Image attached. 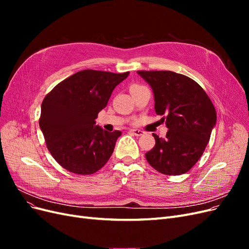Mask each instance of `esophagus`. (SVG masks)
<instances>
[{"label": "esophagus", "mask_w": 249, "mask_h": 249, "mask_svg": "<svg viewBox=\"0 0 249 249\" xmlns=\"http://www.w3.org/2000/svg\"><path fill=\"white\" fill-rule=\"evenodd\" d=\"M130 132L134 134L135 136H142V135H144V132L141 130H130Z\"/></svg>", "instance_id": "esophagus-1"}]
</instances>
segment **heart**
Segmentation results:
<instances>
[{
	"instance_id": "obj_1",
	"label": "heart",
	"mask_w": 249,
	"mask_h": 249,
	"mask_svg": "<svg viewBox=\"0 0 249 249\" xmlns=\"http://www.w3.org/2000/svg\"><path fill=\"white\" fill-rule=\"evenodd\" d=\"M135 86H138V85H133V86H132V87H135ZM132 87H131V88H132Z\"/></svg>"
}]
</instances>
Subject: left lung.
Listing matches in <instances>:
<instances>
[{
    "label": "left lung",
    "mask_w": 249,
    "mask_h": 249,
    "mask_svg": "<svg viewBox=\"0 0 249 249\" xmlns=\"http://www.w3.org/2000/svg\"><path fill=\"white\" fill-rule=\"evenodd\" d=\"M152 87L155 111L166 114L164 139L153 134L156 144L145 154L152 167L163 175L179 176L190 170L208 145L216 125V110L196 82L168 71H137Z\"/></svg>",
    "instance_id": "8db88e82"
}]
</instances>
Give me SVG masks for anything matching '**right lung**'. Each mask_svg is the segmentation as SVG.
<instances>
[{
  "label": "right lung",
  "instance_id": "right-lung-1",
  "mask_svg": "<svg viewBox=\"0 0 249 249\" xmlns=\"http://www.w3.org/2000/svg\"><path fill=\"white\" fill-rule=\"evenodd\" d=\"M129 73L81 71L44 97L39 126L50 153L63 168L91 175L108 162L122 132L105 131L95 119Z\"/></svg>",
  "mask_w": 249,
  "mask_h": 249
}]
</instances>
